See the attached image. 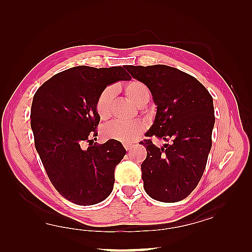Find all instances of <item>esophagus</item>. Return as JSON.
I'll use <instances>...</instances> for the list:
<instances>
[{
  "label": "esophagus",
  "mask_w": 252,
  "mask_h": 252,
  "mask_svg": "<svg viewBox=\"0 0 252 252\" xmlns=\"http://www.w3.org/2000/svg\"><path fill=\"white\" fill-rule=\"evenodd\" d=\"M132 147H133V145H132V144H125V148L126 149V151H127V152H130V151H131V149H132Z\"/></svg>",
  "instance_id": "obj_1"
}]
</instances>
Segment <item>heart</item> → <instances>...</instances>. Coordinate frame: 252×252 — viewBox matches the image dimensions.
<instances>
[{"mask_svg": "<svg viewBox=\"0 0 252 252\" xmlns=\"http://www.w3.org/2000/svg\"><path fill=\"white\" fill-rule=\"evenodd\" d=\"M123 92L129 99L137 106H143L148 103L151 98V91L148 87L138 80H131L126 82ZM115 91L111 87L105 88L95 101V110L100 119H108L111 115V106L114 100ZM145 130V126L141 121L122 122L115 121L104 126L103 135L108 140H115L118 142L129 144L140 136Z\"/></svg>", "mask_w": 252, "mask_h": 252, "instance_id": "1", "label": "heart"}]
</instances>
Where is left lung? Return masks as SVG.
<instances>
[{
  "label": "left lung",
  "mask_w": 252,
  "mask_h": 252,
  "mask_svg": "<svg viewBox=\"0 0 252 252\" xmlns=\"http://www.w3.org/2000/svg\"><path fill=\"white\" fill-rule=\"evenodd\" d=\"M146 84L157 105L155 122L146 133L147 157L141 164L144 189L162 202L183 200L196 189L212 146L215 108L209 91L190 74L165 65L126 66ZM168 142L153 145L151 137Z\"/></svg>",
  "instance_id": "1"
}]
</instances>
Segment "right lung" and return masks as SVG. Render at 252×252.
<instances>
[{
  "mask_svg": "<svg viewBox=\"0 0 252 252\" xmlns=\"http://www.w3.org/2000/svg\"><path fill=\"white\" fill-rule=\"evenodd\" d=\"M130 79L121 66H78L56 73L33 96L35 149L53 186L76 205H95L112 190L115 169L126 152L115 140L94 142L100 120L95 101L108 84Z\"/></svg>",
  "mask_w": 252,
  "mask_h": 252,
  "instance_id": "obj_1",
  "label": "right lung"
}]
</instances>
